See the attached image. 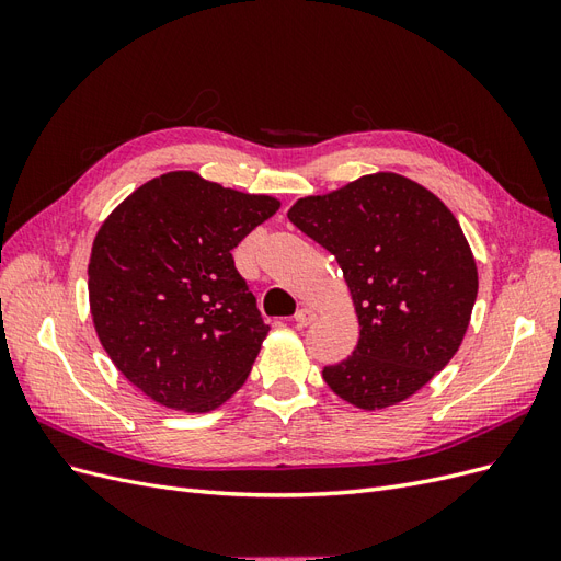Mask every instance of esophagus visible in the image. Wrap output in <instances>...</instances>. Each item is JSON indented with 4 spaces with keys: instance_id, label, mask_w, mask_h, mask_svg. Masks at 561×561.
<instances>
[{
    "instance_id": "34e87169",
    "label": "esophagus",
    "mask_w": 561,
    "mask_h": 561,
    "mask_svg": "<svg viewBox=\"0 0 561 561\" xmlns=\"http://www.w3.org/2000/svg\"><path fill=\"white\" fill-rule=\"evenodd\" d=\"M313 320H316V311L309 309V307H304V309H299V311L295 313V325H297V328H307V325H311Z\"/></svg>"
}]
</instances>
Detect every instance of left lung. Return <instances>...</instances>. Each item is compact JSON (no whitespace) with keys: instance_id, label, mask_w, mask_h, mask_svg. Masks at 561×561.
I'll return each mask as SVG.
<instances>
[{"instance_id":"1","label":"left lung","mask_w":561,"mask_h":561,"mask_svg":"<svg viewBox=\"0 0 561 561\" xmlns=\"http://www.w3.org/2000/svg\"><path fill=\"white\" fill-rule=\"evenodd\" d=\"M290 222L344 271L360 339L322 379L360 410L414 396L463 342L478 297V266L451 210L396 173L299 198Z\"/></svg>"}]
</instances>
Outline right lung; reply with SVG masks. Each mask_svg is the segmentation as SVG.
I'll list each match as a JSON object with an SVG mask.
<instances>
[{"label": "right lung", "mask_w": 561, "mask_h": 561, "mask_svg": "<svg viewBox=\"0 0 561 561\" xmlns=\"http://www.w3.org/2000/svg\"><path fill=\"white\" fill-rule=\"evenodd\" d=\"M278 208L178 171L135 190L100 227L89 264L95 332L145 396L210 412L243 386L268 325L231 250Z\"/></svg>", "instance_id": "obj_1"}]
</instances>
